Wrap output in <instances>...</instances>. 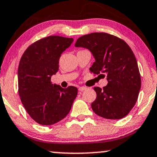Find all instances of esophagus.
<instances>
[{
	"label": "esophagus",
	"instance_id": "34e87169",
	"mask_svg": "<svg viewBox=\"0 0 157 157\" xmlns=\"http://www.w3.org/2000/svg\"><path fill=\"white\" fill-rule=\"evenodd\" d=\"M86 89H87V88L85 87V86H81V87H79V88H78V90H79V91H81V92H82V91L86 90Z\"/></svg>",
	"mask_w": 157,
	"mask_h": 157
}]
</instances>
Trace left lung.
<instances>
[{"label":"left lung","mask_w":157,"mask_h":157,"mask_svg":"<svg viewBox=\"0 0 157 157\" xmlns=\"http://www.w3.org/2000/svg\"><path fill=\"white\" fill-rule=\"evenodd\" d=\"M75 46L92 52L95 62L91 72L107 75L108 84L103 89L94 88L97 98L91 105L93 111L108 119L126 117L136 103L141 87L138 63L131 48L124 40L105 33L84 35Z\"/></svg>","instance_id":"obj_1"}]
</instances>
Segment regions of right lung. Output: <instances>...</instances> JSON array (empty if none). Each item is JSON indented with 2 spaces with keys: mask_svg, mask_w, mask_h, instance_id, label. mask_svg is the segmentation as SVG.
Masks as SVG:
<instances>
[{
  "mask_svg": "<svg viewBox=\"0 0 157 157\" xmlns=\"http://www.w3.org/2000/svg\"><path fill=\"white\" fill-rule=\"evenodd\" d=\"M73 41L71 38L48 36L31 44L21 57L17 72L19 95L30 117L41 125L63 119L77 96L75 86L63 89L51 82L59 70L62 53Z\"/></svg>",
  "mask_w": 157,
  "mask_h": 157,
  "instance_id": "obj_1",
  "label": "right lung"
}]
</instances>
